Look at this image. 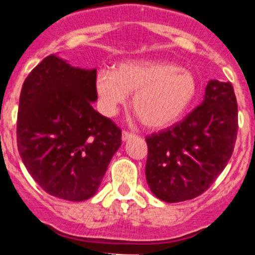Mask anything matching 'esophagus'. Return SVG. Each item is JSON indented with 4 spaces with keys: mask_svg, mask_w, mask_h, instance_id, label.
<instances>
[{
    "mask_svg": "<svg viewBox=\"0 0 255 255\" xmlns=\"http://www.w3.org/2000/svg\"><path fill=\"white\" fill-rule=\"evenodd\" d=\"M134 135L130 134V132L128 131H123V135H121V139H123V141H126V140H129L130 138H132Z\"/></svg>",
    "mask_w": 255,
    "mask_h": 255,
    "instance_id": "34e87169",
    "label": "esophagus"
}]
</instances>
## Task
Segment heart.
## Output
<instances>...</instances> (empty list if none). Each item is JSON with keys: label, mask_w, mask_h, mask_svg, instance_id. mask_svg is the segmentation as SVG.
Masks as SVG:
<instances>
[{"label": "heart", "mask_w": 255, "mask_h": 255, "mask_svg": "<svg viewBox=\"0 0 255 255\" xmlns=\"http://www.w3.org/2000/svg\"><path fill=\"white\" fill-rule=\"evenodd\" d=\"M101 110L115 116L132 97V110L153 130L168 128L194 103L199 84L191 71L158 61H125L115 71L102 69L96 75Z\"/></svg>", "instance_id": "obj_1"}]
</instances>
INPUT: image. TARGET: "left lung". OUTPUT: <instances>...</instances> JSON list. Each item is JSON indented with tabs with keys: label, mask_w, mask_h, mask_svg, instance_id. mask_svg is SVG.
Here are the masks:
<instances>
[{
	"label": "left lung",
	"mask_w": 255,
	"mask_h": 255,
	"mask_svg": "<svg viewBox=\"0 0 255 255\" xmlns=\"http://www.w3.org/2000/svg\"><path fill=\"white\" fill-rule=\"evenodd\" d=\"M238 105L231 83L209 80L203 102L181 123L147 138L145 177L167 203L193 199L213 184L231 158Z\"/></svg>",
	"instance_id": "1"
}]
</instances>
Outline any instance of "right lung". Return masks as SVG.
<instances>
[{
	"instance_id": "right-lung-1",
	"label": "right lung",
	"mask_w": 255,
	"mask_h": 255,
	"mask_svg": "<svg viewBox=\"0 0 255 255\" xmlns=\"http://www.w3.org/2000/svg\"><path fill=\"white\" fill-rule=\"evenodd\" d=\"M97 69L44 58L22 84L17 149L38 185L60 199L83 202L100 188L121 145V130L93 108Z\"/></svg>"
}]
</instances>
